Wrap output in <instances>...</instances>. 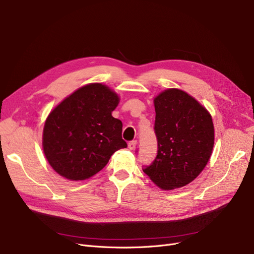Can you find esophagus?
I'll return each mask as SVG.
<instances>
[{"instance_id":"obj_1","label":"esophagus","mask_w":254,"mask_h":254,"mask_svg":"<svg viewBox=\"0 0 254 254\" xmlns=\"http://www.w3.org/2000/svg\"><path fill=\"white\" fill-rule=\"evenodd\" d=\"M137 146V140H133L128 142V148L129 149H135Z\"/></svg>"}]
</instances>
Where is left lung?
I'll return each mask as SVG.
<instances>
[{
  "instance_id": "left-lung-1",
  "label": "left lung",
  "mask_w": 254,
  "mask_h": 254,
  "mask_svg": "<svg viewBox=\"0 0 254 254\" xmlns=\"http://www.w3.org/2000/svg\"><path fill=\"white\" fill-rule=\"evenodd\" d=\"M154 109L158 151L143 171L161 189L181 188L197 178L211 157L212 116L195 98L179 89L160 93L154 98Z\"/></svg>"
}]
</instances>
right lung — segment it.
I'll use <instances>...</instances> for the list:
<instances>
[{
    "label": "right lung",
    "mask_w": 254,
    "mask_h": 254,
    "mask_svg": "<svg viewBox=\"0 0 254 254\" xmlns=\"http://www.w3.org/2000/svg\"><path fill=\"white\" fill-rule=\"evenodd\" d=\"M119 98L103 84L86 85L55 108L46 120L42 145L53 169L70 181L101 171L127 146L123 123L112 116Z\"/></svg>",
    "instance_id": "add662e5"
}]
</instances>
